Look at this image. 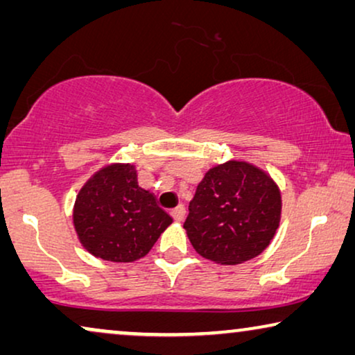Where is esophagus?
Wrapping results in <instances>:
<instances>
[{"instance_id":"esophagus-1","label":"esophagus","mask_w":355,"mask_h":355,"mask_svg":"<svg viewBox=\"0 0 355 355\" xmlns=\"http://www.w3.org/2000/svg\"><path fill=\"white\" fill-rule=\"evenodd\" d=\"M171 215H173V218H174V220H176V221H182L184 216H186V208H184L182 205L173 208Z\"/></svg>"}]
</instances>
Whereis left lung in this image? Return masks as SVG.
Segmentation results:
<instances>
[{"label":"left lung","instance_id":"left-lung-1","mask_svg":"<svg viewBox=\"0 0 355 355\" xmlns=\"http://www.w3.org/2000/svg\"><path fill=\"white\" fill-rule=\"evenodd\" d=\"M281 192L268 173L242 159L208 169L189 203L184 223L198 255L239 265L260 255L281 220Z\"/></svg>","mask_w":355,"mask_h":355}]
</instances>
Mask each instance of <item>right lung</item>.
I'll use <instances>...</instances> for the list:
<instances>
[{"label":"right lung","mask_w":355,"mask_h":355,"mask_svg":"<svg viewBox=\"0 0 355 355\" xmlns=\"http://www.w3.org/2000/svg\"><path fill=\"white\" fill-rule=\"evenodd\" d=\"M72 221L82 247L114 263L142 259L173 223L139 186L132 163H110L92 174L77 193Z\"/></svg>","instance_id":"1"}]
</instances>
